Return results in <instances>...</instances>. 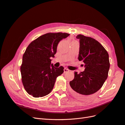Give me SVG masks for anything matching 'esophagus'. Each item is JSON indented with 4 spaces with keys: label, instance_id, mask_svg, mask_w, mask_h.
<instances>
[{
    "label": "esophagus",
    "instance_id": "obj_1",
    "mask_svg": "<svg viewBox=\"0 0 125 125\" xmlns=\"http://www.w3.org/2000/svg\"><path fill=\"white\" fill-rule=\"evenodd\" d=\"M63 70H64V73H66L69 72V70L67 68H64Z\"/></svg>",
    "mask_w": 125,
    "mask_h": 125
}]
</instances>
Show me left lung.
Instances as JSON below:
<instances>
[{"label": "left lung", "instance_id": "obj_1", "mask_svg": "<svg viewBox=\"0 0 125 125\" xmlns=\"http://www.w3.org/2000/svg\"><path fill=\"white\" fill-rule=\"evenodd\" d=\"M79 52L78 59L85 65V70L75 73L69 83L72 92L80 99H86L99 90L107 79L110 67L109 55L100 43L89 37L78 35Z\"/></svg>", "mask_w": 125, "mask_h": 125}]
</instances>
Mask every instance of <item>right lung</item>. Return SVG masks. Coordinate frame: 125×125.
<instances>
[{"instance_id":"right-lung-1","label":"right lung","mask_w":125,"mask_h":125,"mask_svg":"<svg viewBox=\"0 0 125 125\" xmlns=\"http://www.w3.org/2000/svg\"><path fill=\"white\" fill-rule=\"evenodd\" d=\"M70 35L47 33L30 43L22 57L21 67L22 82L26 91L33 97H42L52 90L57 77L63 73L62 66L51 63L60 41Z\"/></svg>"}]
</instances>
